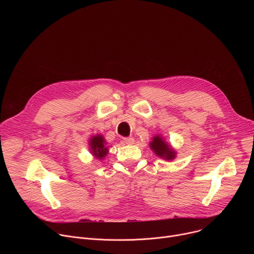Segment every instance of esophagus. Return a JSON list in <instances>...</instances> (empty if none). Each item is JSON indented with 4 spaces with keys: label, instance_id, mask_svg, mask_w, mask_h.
I'll return each mask as SVG.
<instances>
[{
    "label": "esophagus",
    "instance_id": "obj_1",
    "mask_svg": "<svg viewBox=\"0 0 254 254\" xmlns=\"http://www.w3.org/2000/svg\"><path fill=\"white\" fill-rule=\"evenodd\" d=\"M123 143H125V144H132L133 142H134V138L133 137H124L123 138Z\"/></svg>",
    "mask_w": 254,
    "mask_h": 254
}]
</instances>
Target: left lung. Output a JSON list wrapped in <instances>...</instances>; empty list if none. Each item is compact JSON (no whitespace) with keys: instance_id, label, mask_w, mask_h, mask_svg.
Listing matches in <instances>:
<instances>
[{"instance_id":"1","label":"left lung","mask_w":254,"mask_h":254,"mask_svg":"<svg viewBox=\"0 0 254 254\" xmlns=\"http://www.w3.org/2000/svg\"><path fill=\"white\" fill-rule=\"evenodd\" d=\"M149 146L155 155L166 161H173L177 157V153L174 148H172L171 144L166 141V139L161 134L154 135Z\"/></svg>"}]
</instances>
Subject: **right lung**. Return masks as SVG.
<instances>
[{
    "label": "right lung",
    "mask_w": 254,
    "mask_h": 254,
    "mask_svg": "<svg viewBox=\"0 0 254 254\" xmlns=\"http://www.w3.org/2000/svg\"><path fill=\"white\" fill-rule=\"evenodd\" d=\"M90 154L97 160H103L110 151V146L102 134H94L88 140Z\"/></svg>",
    "instance_id": "right-lung-1"
}]
</instances>
